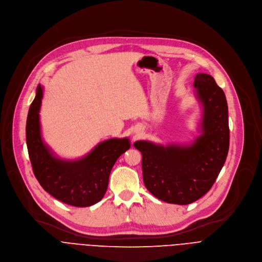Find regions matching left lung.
<instances>
[{
    "label": "left lung",
    "instance_id": "obj_1",
    "mask_svg": "<svg viewBox=\"0 0 262 262\" xmlns=\"http://www.w3.org/2000/svg\"><path fill=\"white\" fill-rule=\"evenodd\" d=\"M194 87L203 113L201 135L193 143H134L142 154L146 188L167 203L185 205L204 196L216 181L229 151V111L224 92L206 74L196 75Z\"/></svg>",
    "mask_w": 262,
    "mask_h": 262
}]
</instances>
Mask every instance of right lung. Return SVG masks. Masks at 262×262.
I'll list each match as a JSON object with an SVG mask.
<instances>
[{
	"mask_svg": "<svg viewBox=\"0 0 262 262\" xmlns=\"http://www.w3.org/2000/svg\"><path fill=\"white\" fill-rule=\"evenodd\" d=\"M43 87H37L26 122V143L32 170L41 186L56 199L78 207L91 206L105 195L110 173L130 143L127 138L108 139L78 160L58 158L43 142L40 108Z\"/></svg>",
	"mask_w": 262,
	"mask_h": 262,
	"instance_id": "add662e5",
	"label": "right lung"
}]
</instances>
